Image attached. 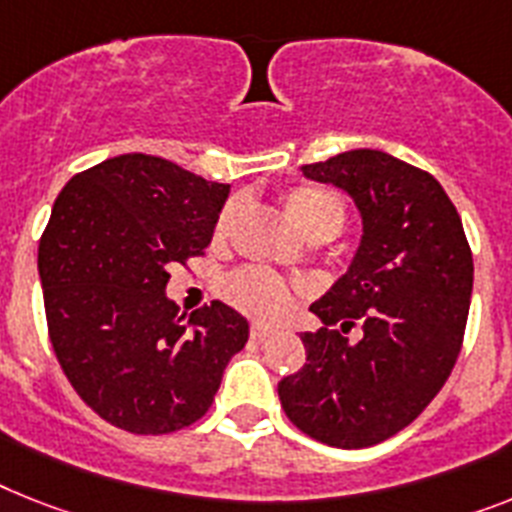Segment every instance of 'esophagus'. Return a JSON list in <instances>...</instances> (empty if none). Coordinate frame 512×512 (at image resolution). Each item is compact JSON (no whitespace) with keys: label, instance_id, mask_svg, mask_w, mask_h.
Masks as SVG:
<instances>
[{"label":"esophagus","instance_id":"34e87169","mask_svg":"<svg viewBox=\"0 0 512 512\" xmlns=\"http://www.w3.org/2000/svg\"><path fill=\"white\" fill-rule=\"evenodd\" d=\"M269 335H272V329L264 327V324H253V327H251V340L264 342Z\"/></svg>","mask_w":512,"mask_h":512}]
</instances>
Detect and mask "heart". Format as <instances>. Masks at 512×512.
<instances>
[{
    "mask_svg": "<svg viewBox=\"0 0 512 512\" xmlns=\"http://www.w3.org/2000/svg\"><path fill=\"white\" fill-rule=\"evenodd\" d=\"M287 214L293 222L306 232L308 238L329 240L340 235L348 219V206L337 196L335 190L322 188V185L298 183L282 193ZM238 214V201L222 206L214 225V238L222 240L230 232L232 219ZM225 298L243 314L256 316V319H277L285 314L290 303V290L285 282L261 266H243L232 272L225 280Z\"/></svg>",
    "mask_w": 512,
    "mask_h": 512,
    "instance_id": "b5f03b06",
    "label": "heart"
}]
</instances>
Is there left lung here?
Listing matches in <instances>:
<instances>
[{
    "mask_svg": "<svg viewBox=\"0 0 512 512\" xmlns=\"http://www.w3.org/2000/svg\"><path fill=\"white\" fill-rule=\"evenodd\" d=\"M301 170L348 190L363 240L348 274L311 306L324 327L303 332L306 363L277 392L287 418L316 442L379 445L416 421L450 377L474 256L453 201L413 164L356 149Z\"/></svg>",
    "mask_w": 512,
    "mask_h": 512,
    "instance_id": "1",
    "label": "left lung"
}]
</instances>
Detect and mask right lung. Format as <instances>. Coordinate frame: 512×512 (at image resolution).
Instances as JSON below:
<instances>
[{"label": "right lung", "mask_w": 512, "mask_h": 512, "mask_svg": "<svg viewBox=\"0 0 512 512\" xmlns=\"http://www.w3.org/2000/svg\"><path fill=\"white\" fill-rule=\"evenodd\" d=\"M230 185L122 154L62 188L38 243L54 356L80 400L130 434H170L214 403L248 322L225 303L185 319L170 266L204 256Z\"/></svg>", "instance_id": "1"}]
</instances>
